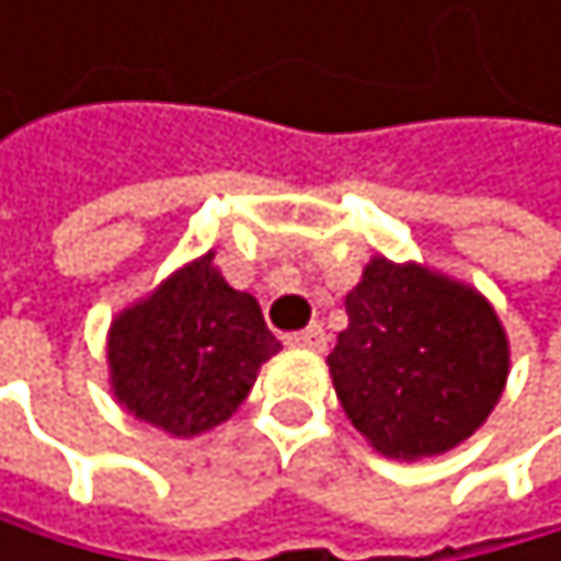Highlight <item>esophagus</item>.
<instances>
[{
  "instance_id": "esophagus-1",
  "label": "esophagus",
  "mask_w": 561,
  "mask_h": 561,
  "mask_svg": "<svg viewBox=\"0 0 561 561\" xmlns=\"http://www.w3.org/2000/svg\"><path fill=\"white\" fill-rule=\"evenodd\" d=\"M286 346L322 353V350H327V330H322L319 322H312V327H306V330H299V333H289V336H286Z\"/></svg>"
}]
</instances>
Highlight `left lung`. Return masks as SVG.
Masks as SVG:
<instances>
[{"instance_id": "8db88e82", "label": "left lung", "mask_w": 561, "mask_h": 561, "mask_svg": "<svg viewBox=\"0 0 561 561\" xmlns=\"http://www.w3.org/2000/svg\"><path fill=\"white\" fill-rule=\"evenodd\" d=\"M346 316L327 363L346 417L383 458L444 455L502 400L508 336L478 289L377 255Z\"/></svg>"}]
</instances>
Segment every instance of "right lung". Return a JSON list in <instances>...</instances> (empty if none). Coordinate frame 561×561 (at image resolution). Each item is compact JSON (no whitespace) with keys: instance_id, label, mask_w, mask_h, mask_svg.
Returning a JSON list of instances; mask_svg holds the SVG:
<instances>
[{"instance_id":"obj_1","label":"right lung","mask_w":561,"mask_h":561,"mask_svg":"<svg viewBox=\"0 0 561 561\" xmlns=\"http://www.w3.org/2000/svg\"><path fill=\"white\" fill-rule=\"evenodd\" d=\"M278 343L255 302L215 268V252L187 262L111 322V390L127 414L171 437L225 424L249 397Z\"/></svg>"}]
</instances>
